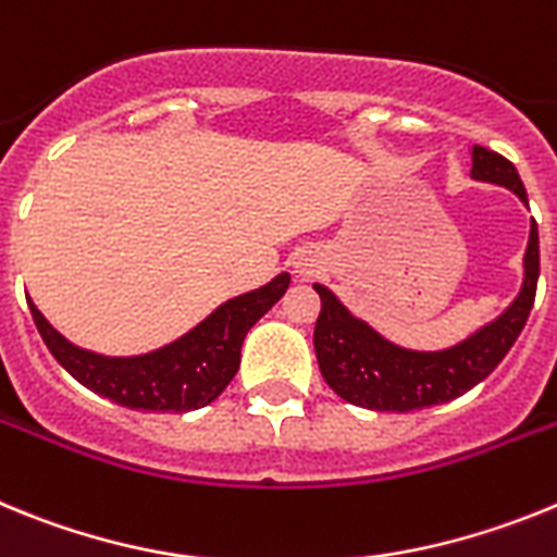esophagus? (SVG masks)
<instances>
[{"instance_id": "esophagus-1", "label": "esophagus", "mask_w": 557, "mask_h": 557, "mask_svg": "<svg viewBox=\"0 0 557 557\" xmlns=\"http://www.w3.org/2000/svg\"><path fill=\"white\" fill-rule=\"evenodd\" d=\"M302 272H306V269H302Z\"/></svg>"}]
</instances>
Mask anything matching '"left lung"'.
Here are the masks:
<instances>
[{
    "label": "left lung",
    "mask_w": 557,
    "mask_h": 557,
    "mask_svg": "<svg viewBox=\"0 0 557 557\" xmlns=\"http://www.w3.org/2000/svg\"><path fill=\"white\" fill-rule=\"evenodd\" d=\"M471 176L512 190L527 205V190L519 171L502 153L473 145ZM539 285V226H530V244L524 251V285L512 306L493 319L491 325L471 338L437 352L404 350L386 342L367 322L352 317L325 285H313L322 299L313 347L322 379L347 404L375 412H412L423 406L446 404L466 395L487 379L519 338L527 317L533 311Z\"/></svg>",
    "instance_id": "obj_1"
}]
</instances>
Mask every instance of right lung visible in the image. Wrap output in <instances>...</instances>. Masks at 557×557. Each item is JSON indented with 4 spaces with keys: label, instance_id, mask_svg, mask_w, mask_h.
Here are the masks:
<instances>
[{
    "label": "right lung",
    "instance_id": "add662e5",
    "mask_svg": "<svg viewBox=\"0 0 557 557\" xmlns=\"http://www.w3.org/2000/svg\"><path fill=\"white\" fill-rule=\"evenodd\" d=\"M292 277L277 274L263 288L230 299L182 338L132 359H109L70 345L30 306L33 322L55 361L86 389L143 412H193L212 404L240 367V345L249 327L285 294Z\"/></svg>",
    "mask_w": 557,
    "mask_h": 557
}]
</instances>
